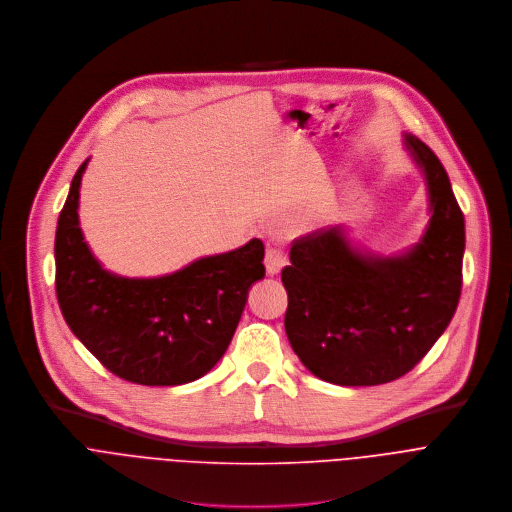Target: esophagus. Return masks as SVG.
Masks as SVG:
<instances>
[{
  "label": "esophagus",
  "instance_id": "esophagus-1",
  "mask_svg": "<svg viewBox=\"0 0 512 512\" xmlns=\"http://www.w3.org/2000/svg\"><path fill=\"white\" fill-rule=\"evenodd\" d=\"M284 264H286V258H284V254H282L280 250H276V248H268V250H266L264 266H266V272H268L270 276L278 274V272L284 268Z\"/></svg>",
  "mask_w": 512,
  "mask_h": 512
}]
</instances>
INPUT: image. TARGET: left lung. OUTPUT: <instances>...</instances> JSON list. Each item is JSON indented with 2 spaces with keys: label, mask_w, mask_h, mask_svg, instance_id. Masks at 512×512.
<instances>
[{
  "label": "left lung",
  "mask_w": 512,
  "mask_h": 512,
  "mask_svg": "<svg viewBox=\"0 0 512 512\" xmlns=\"http://www.w3.org/2000/svg\"><path fill=\"white\" fill-rule=\"evenodd\" d=\"M430 201L418 244L395 256L355 246L343 226L292 242L282 270L284 329L302 365L347 387L389 383L412 371L450 325L462 290L464 216L436 153L405 135Z\"/></svg>",
  "instance_id": "obj_1"
}]
</instances>
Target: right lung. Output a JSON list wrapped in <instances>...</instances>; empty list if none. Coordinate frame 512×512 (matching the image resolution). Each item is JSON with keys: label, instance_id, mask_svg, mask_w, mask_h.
Masks as SVG:
<instances>
[{"label": "right lung", "instance_id": "1", "mask_svg": "<svg viewBox=\"0 0 512 512\" xmlns=\"http://www.w3.org/2000/svg\"><path fill=\"white\" fill-rule=\"evenodd\" d=\"M78 167L58 218L56 294L76 339L117 377L139 385H181L206 375L226 353L248 290L264 278V244L203 256L157 278L102 268L84 242Z\"/></svg>", "mask_w": 512, "mask_h": 512}]
</instances>
